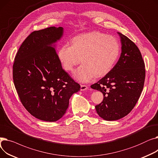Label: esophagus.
I'll return each instance as SVG.
<instances>
[{"label": "esophagus", "instance_id": "1", "mask_svg": "<svg viewBox=\"0 0 158 158\" xmlns=\"http://www.w3.org/2000/svg\"><path fill=\"white\" fill-rule=\"evenodd\" d=\"M88 88V87L86 85H81V91H84L86 90Z\"/></svg>", "mask_w": 158, "mask_h": 158}]
</instances>
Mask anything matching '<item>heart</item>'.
<instances>
[{"label":"heart","instance_id":"1","mask_svg":"<svg viewBox=\"0 0 158 158\" xmlns=\"http://www.w3.org/2000/svg\"><path fill=\"white\" fill-rule=\"evenodd\" d=\"M71 45L64 44L58 51V57L64 70L74 72L77 81L88 82L94 76H105L113 67L120 54L117 39L100 32H92L74 37Z\"/></svg>","mask_w":158,"mask_h":158}]
</instances>
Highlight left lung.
I'll list each match as a JSON object with an SVG mask.
<instances>
[{"label":"left lung","mask_w":158,"mask_h":158,"mask_svg":"<svg viewBox=\"0 0 158 158\" xmlns=\"http://www.w3.org/2000/svg\"><path fill=\"white\" fill-rule=\"evenodd\" d=\"M122 52L118 62L106 76L91 88L104 95L95 106L101 118L112 121L122 118L134 108L143 88L145 63L139 48L127 36L118 32Z\"/></svg>","instance_id":"left-lung-1"}]
</instances>
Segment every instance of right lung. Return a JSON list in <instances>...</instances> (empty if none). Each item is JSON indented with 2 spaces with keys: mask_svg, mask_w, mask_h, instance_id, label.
Returning a JSON list of instances; mask_svg holds the SVG:
<instances>
[{
  "mask_svg": "<svg viewBox=\"0 0 158 158\" xmlns=\"http://www.w3.org/2000/svg\"><path fill=\"white\" fill-rule=\"evenodd\" d=\"M63 27L35 31L16 53L13 79L20 100L26 110L41 120L55 122L69 107L72 95L79 84L62 68L52 44L61 37Z\"/></svg>",
  "mask_w": 158,
  "mask_h": 158,
  "instance_id": "1",
  "label": "right lung"
}]
</instances>
